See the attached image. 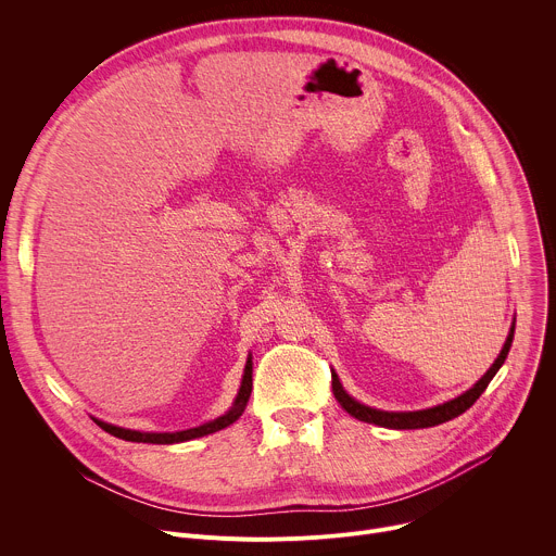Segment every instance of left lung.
Listing matches in <instances>:
<instances>
[{
	"label": "left lung",
	"instance_id": "1",
	"mask_svg": "<svg viewBox=\"0 0 556 556\" xmlns=\"http://www.w3.org/2000/svg\"><path fill=\"white\" fill-rule=\"evenodd\" d=\"M513 337H515V321L510 326V332L506 337V343H504L500 356L489 367V371L478 382H475L470 389L459 393L457 399L446 401L442 405H435V407H429V409H418V412H382V409H374V407H367V405L358 403L356 399H352V395L343 389V384L339 380V374L332 371L334 399L356 420H363V422H369V425H378V427H384V429H427V427H435V425L448 422V420L457 418L459 414H464L484 393V389L489 387L493 376L504 365V361H506V356L510 352V345H513Z\"/></svg>",
	"mask_w": 556,
	"mask_h": 556
}]
</instances>
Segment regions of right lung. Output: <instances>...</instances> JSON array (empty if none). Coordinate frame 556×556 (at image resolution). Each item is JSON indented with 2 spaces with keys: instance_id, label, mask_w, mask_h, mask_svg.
Returning <instances> with one entry per match:
<instances>
[{
  "instance_id": "obj_1",
  "label": "right lung",
  "mask_w": 556,
  "mask_h": 556,
  "mask_svg": "<svg viewBox=\"0 0 556 556\" xmlns=\"http://www.w3.org/2000/svg\"><path fill=\"white\" fill-rule=\"evenodd\" d=\"M251 391H253V356L249 354V361H247V367H244V376H242V384H240V391H237L235 401L230 405V409L215 418V420H208L200 427H191V429H185V431H134V429H123V427H116V425H110V422H103L99 418H92L103 431H108L110 435L114 438H121V440H127V442H147V444H176V442H187V440H195V438H204L208 433H215V431H222L226 429L228 425H232L237 418H240L249 405V399H251Z\"/></svg>"
}]
</instances>
